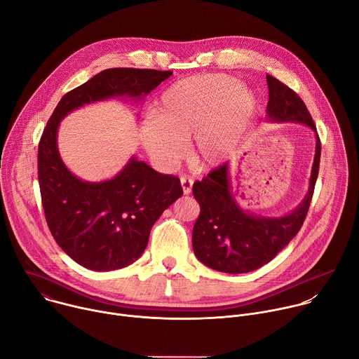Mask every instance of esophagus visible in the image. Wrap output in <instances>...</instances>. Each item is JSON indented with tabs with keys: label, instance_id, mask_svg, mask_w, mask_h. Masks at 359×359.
I'll list each match as a JSON object with an SVG mask.
<instances>
[{
	"label": "esophagus",
	"instance_id": "obj_1",
	"mask_svg": "<svg viewBox=\"0 0 359 359\" xmlns=\"http://www.w3.org/2000/svg\"><path fill=\"white\" fill-rule=\"evenodd\" d=\"M180 183H182V189H183V193L184 194H189L191 191V186L194 183V180L189 176H182L180 177Z\"/></svg>",
	"mask_w": 359,
	"mask_h": 359
}]
</instances>
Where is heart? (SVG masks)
<instances>
[{
  "label": "heart",
  "mask_w": 359,
  "mask_h": 359,
  "mask_svg": "<svg viewBox=\"0 0 359 359\" xmlns=\"http://www.w3.org/2000/svg\"><path fill=\"white\" fill-rule=\"evenodd\" d=\"M257 111L254 92L230 75H197L166 88L153 109V119L140 129L149 158L172 168L190 139L196 165L212 168L237 147Z\"/></svg>",
  "instance_id": "obj_1"
}]
</instances>
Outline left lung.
Masks as SVG:
<instances>
[{
	"label": "left lung",
	"mask_w": 359,
	"mask_h": 359,
	"mask_svg": "<svg viewBox=\"0 0 359 359\" xmlns=\"http://www.w3.org/2000/svg\"><path fill=\"white\" fill-rule=\"evenodd\" d=\"M267 122L302 123L316 133V156L309 190L298 206L280 217L259 216L244 210L231 193L230 163L219 166L193 184L200 216L193 227L196 257L213 270L243 274L270 263L299 231L318 177L321 143L313 118L301 97L283 82L267 75Z\"/></svg>",
	"instance_id": "8db88e82"
}]
</instances>
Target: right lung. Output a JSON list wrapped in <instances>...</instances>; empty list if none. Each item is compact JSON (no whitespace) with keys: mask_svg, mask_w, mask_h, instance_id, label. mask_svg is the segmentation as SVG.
<instances>
[{"mask_svg":"<svg viewBox=\"0 0 359 359\" xmlns=\"http://www.w3.org/2000/svg\"><path fill=\"white\" fill-rule=\"evenodd\" d=\"M172 71L111 68L62 96L38 146V180L48 227L79 266L112 271L136 262L151 226L183 194L180 180L162 175L133 155L112 179L75 176L58 149V128L72 111L115 97L142 102Z\"/></svg>","mask_w":359,"mask_h":359,"instance_id":"right-lung-1","label":"right lung"}]
</instances>
